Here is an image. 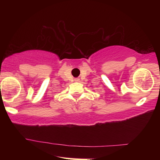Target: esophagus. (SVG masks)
<instances>
[{"instance_id": "obj_1", "label": "esophagus", "mask_w": 160, "mask_h": 160, "mask_svg": "<svg viewBox=\"0 0 160 160\" xmlns=\"http://www.w3.org/2000/svg\"><path fill=\"white\" fill-rule=\"evenodd\" d=\"M74 80H75V81H77V82L80 81V79H79V78H75Z\"/></svg>"}]
</instances>
